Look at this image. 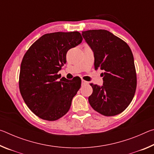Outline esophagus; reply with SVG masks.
I'll return each instance as SVG.
<instances>
[{"instance_id": "obj_1", "label": "esophagus", "mask_w": 154, "mask_h": 154, "mask_svg": "<svg viewBox=\"0 0 154 154\" xmlns=\"http://www.w3.org/2000/svg\"><path fill=\"white\" fill-rule=\"evenodd\" d=\"M88 83V82H86V81H85V80H83V79L82 80V85H87Z\"/></svg>"}]
</instances>
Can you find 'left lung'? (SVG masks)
Returning a JSON list of instances; mask_svg holds the SVG:
<instances>
[{
    "label": "left lung",
    "mask_w": 154,
    "mask_h": 154,
    "mask_svg": "<svg viewBox=\"0 0 154 154\" xmlns=\"http://www.w3.org/2000/svg\"><path fill=\"white\" fill-rule=\"evenodd\" d=\"M94 55V69L104 72L102 86L91 83L92 107L105 116L121 113L130 105L137 88L134 57L128 44L106 30L83 31Z\"/></svg>",
    "instance_id": "8db88e82"
}]
</instances>
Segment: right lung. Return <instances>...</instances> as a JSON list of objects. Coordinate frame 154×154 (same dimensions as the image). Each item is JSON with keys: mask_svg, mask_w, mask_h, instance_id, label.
<instances>
[{"mask_svg": "<svg viewBox=\"0 0 154 154\" xmlns=\"http://www.w3.org/2000/svg\"><path fill=\"white\" fill-rule=\"evenodd\" d=\"M83 40L81 34L57 32L45 34L25 54L20 67L19 87L28 107L45 120L55 121L69 111L82 81L58 75L66 64L69 49Z\"/></svg>", "mask_w": 154, "mask_h": 154, "instance_id": "add662e5", "label": "right lung"}]
</instances>
